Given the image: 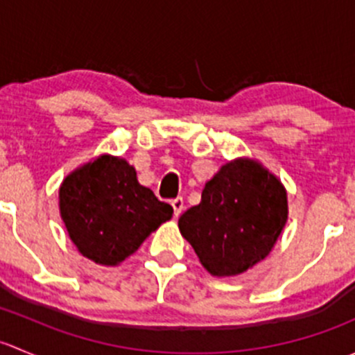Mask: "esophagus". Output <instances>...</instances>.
I'll use <instances>...</instances> for the list:
<instances>
[{
    "label": "esophagus",
    "instance_id": "34e87169",
    "mask_svg": "<svg viewBox=\"0 0 355 355\" xmlns=\"http://www.w3.org/2000/svg\"><path fill=\"white\" fill-rule=\"evenodd\" d=\"M171 206H173V213H175V216H180L182 214V211H184V207H185V204H184V199L182 198H177V199H173L171 200Z\"/></svg>",
    "mask_w": 355,
    "mask_h": 355
}]
</instances>
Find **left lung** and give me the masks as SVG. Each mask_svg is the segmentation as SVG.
<instances>
[{"label": "left lung", "instance_id": "obj_1", "mask_svg": "<svg viewBox=\"0 0 355 355\" xmlns=\"http://www.w3.org/2000/svg\"><path fill=\"white\" fill-rule=\"evenodd\" d=\"M288 220L284 184L252 157L225 163L178 228L213 277H237L271 252Z\"/></svg>", "mask_w": 355, "mask_h": 355}]
</instances>
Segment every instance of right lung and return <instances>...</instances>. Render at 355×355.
Masks as SVG:
<instances>
[{"label":"right lung","instance_id":"obj_1","mask_svg":"<svg viewBox=\"0 0 355 355\" xmlns=\"http://www.w3.org/2000/svg\"><path fill=\"white\" fill-rule=\"evenodd\" d=\"M60 216L78 252L101 266H118L168 221L173 207L139 184L120 156L101 155L63 178Z\"/></svg>","mask_w":355,"mask_h":355}]
</instances>
